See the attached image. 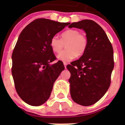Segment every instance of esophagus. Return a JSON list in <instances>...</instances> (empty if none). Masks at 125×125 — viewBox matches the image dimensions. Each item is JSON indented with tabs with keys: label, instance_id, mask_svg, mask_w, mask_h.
<instances>
[{
	"label": "esophagus",
	"instance_id": "1",
	"mask_svg": "<svg viewBox=\"0 0 125 125\" xmlns=\"http://www.w3.org/2000/svg\"><path fill=\"white\" fill-rule=\"evenodd\" d=\"M63 64H64V67H65V68H66L67 63L66 62H63Z\"/></svg>",
	"mask_w": 125,
	"mask_h": 125
}]
</instances>
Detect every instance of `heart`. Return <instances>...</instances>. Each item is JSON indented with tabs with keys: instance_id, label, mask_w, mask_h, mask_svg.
<instances>
[{
	"instance_id": "obj_1",
	"label": "heart",
	"mask_w": 125,
	"mask_h": 125,
	"mask_svg": "<svg viewBox=\"0 0 125 125\" xmlns=\"http://www.w3.org/2000/svg\"><path fill=\"white\" fill-rule=\"evenodd\" d=\"M66 50L61 52L57 58L59 60L69 62L77 56L84 53L87 46V39L76 29H68L62 33L61 39L54 35L50 41V46L55 53H59L66 44Z\"/></svg>"
}]
</instances>
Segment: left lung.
<instances>
[{
	"instance_id": "obj_1",
	"label": "left lung",
	"mask_w": 125,
	"mask_h": 125,
	"mask_svg": "<svg viewBox=\"0 0 125 125\" xmlns=\"http://www.w3.org/2000/svg\"><path fill=\"white\" fill-rule=\"evenodd\" d=\"M69 28L83 29L87 39L83 55L66 66L71 74V95L76 104L90 106L104 96L110 86L114 67L112 46L104 29L92 20L72 23Z\"/></svg>"
}]
</instances>
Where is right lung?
I'll list each match as a JSON object with an SVG mask.
<instances>
[{
    "label": "right lung",
    "instance_id": "add662e5",
    "mask_svg": "<svg viewBox=\"0 0 125 125\" xmlns=\"http://www.w3.org/2000/svg\"><path fill=\"white\" fill-rule=\"evenodd\" d=\"M68 23L48 19H36L24 28L12 55V73L20 97L31 106L42 105L49 98L53 84L64 69L50 46L52 37Z\"/></svg>",
    "mask_w": 125,
    "mask_h": 125
}]
</instances>
